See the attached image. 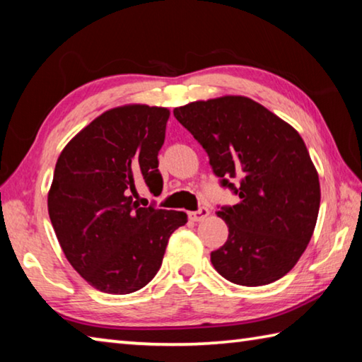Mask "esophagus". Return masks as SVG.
<instances>
[{
    "instance_id": "obj_1",
    "label": "esophagus",
    "mask_w": 362,
    "mask_h": 362,
    "mask_svg": "<svg viewBox=\"0 0 362 362\" xmlns=\"http://www.w3.org/2000/svg\"><path fill=\"white\" fill-rule=\"evenodd\" d=\"M209 216V209L207 207H201L199 211H194V212H189L188 217L189 220H193V222H203V220Z\"/></svg>"
}]
</instances>
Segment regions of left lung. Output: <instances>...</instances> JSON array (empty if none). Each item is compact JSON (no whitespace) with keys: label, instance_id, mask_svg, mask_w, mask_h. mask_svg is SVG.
I'll list each match as a JSON object with an SVG mask.
<instances>
[{"label":"left lung","instance_id":"obj_1","mask_svg":"<svg viewBox=\"0 0 362 362\" xmlns=\"http://www.w3.org/2000/svg\"><path fill=\"white\" fill-rule=\"evenodd\" d=\"M203 145L222 185L240 203L217 216L228 240L211 252L218 274L255 287L296 267L313 236L321 203L320 175L300 134L249 97L222 95L174 108Z\"/></svg>","mask_w":362,"mask_h":362}]
</instances>
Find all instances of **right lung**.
<instances>
[{
	"instance_id": "add662e5",
	"label": "right lung",
	"mask_w": 362,
	"mask_h": 362,
	"mask_svg": "<svg viewBox=\"0 0 362 362\" xmlns=\"http://www.w3.org/2000/svg\"><path fill=\"white\" fill-rule=\"evenodd\" d=\"M170 112L145 103L110 108L59 155L47 193L49 218L66 260L97 291L136 292L155 278L182 211L140 207L136 183L163 189L158 151Z\"/></svg>"
}]
</instances>
